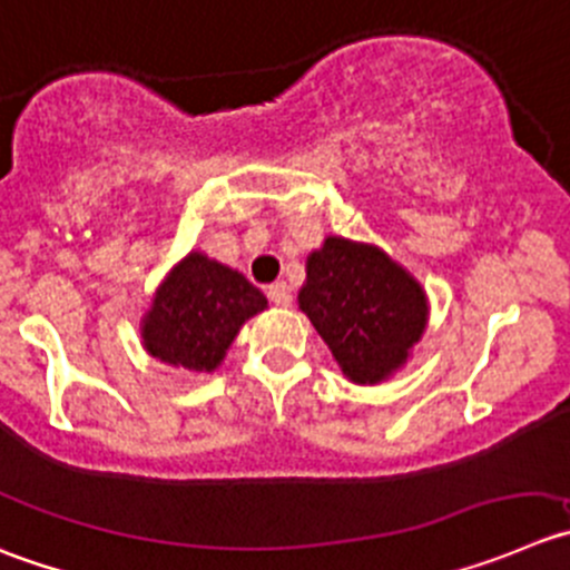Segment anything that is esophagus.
<instances>
[{
    "label": "esophagus",
    "mask_w": 570,
    "mask_h": 570,
    "mask_svg": "<svg viewBox=\"0 0 570 570\" xmlns=\"http://www.w3.org/2000/svg\"><path fill=\"white\" fill-rule=\"evenodd\" d=\"M267 297L275 303V306H289L292 303V292L284 281H275L273 286H267Z\"/></svg>",
    "instance_id": "obj_1"
}]
</instances>
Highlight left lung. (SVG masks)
Returning <instances> with one entry per match:
<instances>
[{
    "mask_svg": "<svg viewBox=\"0 0 570 570\" xmlns=\"http://www.w3.org/2000/svg\"><path fill=\"white\" fill-rule=\"evenodd\" d=\"M297 303L357 385H376L407 363L430 312L422 284L391 255L340 236L309 253Z\"/></svg>",
    "mask_w": 570,
    "mask_h": 570,
    "instance_id": "obj_1",
    "label": "left lung"
}]
</instances>
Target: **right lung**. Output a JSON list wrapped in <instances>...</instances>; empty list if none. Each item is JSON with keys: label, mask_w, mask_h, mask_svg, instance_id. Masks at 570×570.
Segmentation results:
<instances>
[{"label": "right lung", "mask_w": 570, "mask_h": 570, "mask_svg": "<svg viewBox=\"0 0 570 570\" xmlns=\"http://www.w3.org/2000/svg\"><path fill=\"white\" fill-rule=\"evenodd\" d=\"M267 309L264 292L205 253H188L157 286L140 323L151 357L188 374L222 365L244 321Z\"/></svg>", "instance_id": "right-lung-1"}]
</instances>
